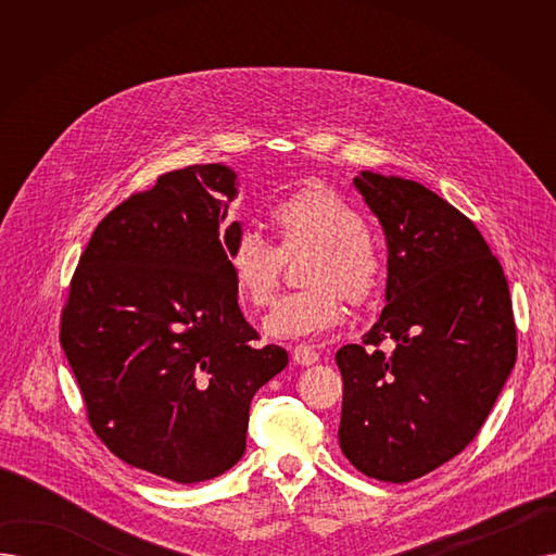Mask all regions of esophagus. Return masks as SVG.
I'll return each instance as SVG.
<instances>
[{
  "label": "esophagus",
  "mask_w": 556,
  "mask_h": 556,
  "mask_svg": "<svg viewBox=\"0 0 556 556\" xmlns=\"http://www.w3.org/2000/svg\"><path fill=\"white\" fill-rule=\"evenodd\" d=\"M293 361L298 363V365H313V363H317L319 361V354L315 352V349L311 346V344H298L295 349H293Z\"/></svg>",
  "instance_id": "esophagus-1"
}]
</instances>
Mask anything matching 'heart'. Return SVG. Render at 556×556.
<instances>
[{
  "label": "heart",
  "instance_id": "1",
  "mask_svg": "<svg viewBox=\"0 0 556 556\" xmlns=\"http://www.w3.org/2000/svg\"><path fill=\"white\" fill-rule=\"evenodd\" d=\"M279 248L245 231L229 250L227 263L239 298L261 311L268 308L281 283L283 257L315 248L302 293L283 298L266 317L275 338L323 336L344 319V298L367 302L383 279V261L365 233V223L352 202L338 191L306 182L281 198L268 214Z\"/></svg>",
  "mask_w": 556,
  "mask_h": 556
}]
</instances>
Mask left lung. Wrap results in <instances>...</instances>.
I'll return each instance as SVG.
<instances>
[{
  "mask_svg": "<svg viewBox=\"0 0 556 556\" xmlns=\"http://www.w3.org/2000/svg\"><path fill=\"white\" fill-rule=\"evenodd\" d=\"M354 185L386 231L388 304L336 354L338 440L361 473L403 484L473 442L516 363L514 311L498 258L451 202L396 175L361 170Z\"/></svg>",
  "mask_w": 556,
  "mask_h": 556,
  "instance_id": "1",
  "label": "left lung"
}]
</instances>
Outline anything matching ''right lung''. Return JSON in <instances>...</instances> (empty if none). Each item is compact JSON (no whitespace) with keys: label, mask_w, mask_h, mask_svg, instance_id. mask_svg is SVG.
Returning <instances> with one entry per match:
<instances>
[{"label":"right lung","mask_w":556,"mask_h":556,"mask_svg":"<svg viewBox=\"0 0 556 556\" xmlns=\"http://www.w3.org/2000/svg\"><path fill=\"white\" fill-rule=\"evenodd\" d=\"M239 180L225 164L164 173L94 229L61 317V344L99 440L141 471L193 484L245 451L250 403L288 365L252 346L223 227Z\"/></svg>","instance_id":"obj_1"}]
</instances>
